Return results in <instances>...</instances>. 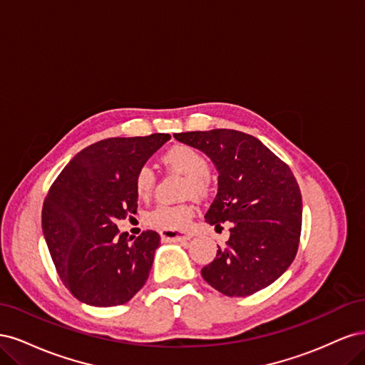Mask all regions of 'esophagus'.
<instances>
[{
    "mask_svg": "<svg viewBox=\"0 0 365 365\" xmlns=\"http://www.w3.org/2000/svg\"><path fill=\"white\" fill-rule=\"evenodd\" d=\"M192 235H182L178 233V231H172V230H164L161 233V239L164 242H181V240H189Z\"/></svg>",
    "mask_w": 365,
    "mask_h": 365,
    "instance_id": "34e87169",
    "label": "esophagus"
}]
</instances>
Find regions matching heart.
I'll use <instances>...</instances> for the list:
<instances>
[{"instance_id": "1", "label": "heart", "mask_w": 365, "mask_h": 365, "mask_svg": "<svg viewBox=\"0 0 365 365\" xmlns=\"http://www.w3.org/2000/svg\"><path fill=\"white\" fill-rule=\"evenodd\" d=\"M163 160L172 169L187 176L185 193H207L208 184L205 176L210 172V165L202 153L190 146L176 145L164 153ZM153 185H155V175L150 168L145 165L137 173L135 192L140 197H148L153 190ZM192 216V205H158L146 215V224L158 230H181L190 222Z\"/></svg>"}]
</instances>
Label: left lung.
<instances>
[{
    "instance_id": "left-lung-1",
    "label": "left lung",
    "mask_w": 365,
    "mask_h": 365,
    "mask_svg": "<svg viewBox=\"0 0 365 365\" xmlns=\"http://www.w3.org/2000/svg\"><path fill=\"white\" fill-rule=\"evenodd\" d=\"M176 140L204 152L219 173L205 222H230V239L202 268L228 297L267 288L289 268L300 240L302 193L291 169L256 137L233 129L181 132Z\"/></svg>"
}]
</instances>
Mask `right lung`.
<instances>
[{
    "mask_svg": "<svg viewBox=\"0 0 365 365\" xmlns=\"http://www.w3.org/2000/svg\"><path fill=\"white\" fill-rule=\"evenodd\" d=\"M169 134L106 138L63 168L42 207V233L59 277L85 304L129 302L146 283L160 235H118L117 219L137 213L135 178Z\"/></svg>",
    "mask_w": 365,
    "mask_h": 365,
    "instance_id": "obj_1",
    "label": "right lung"
}]
</instances>
